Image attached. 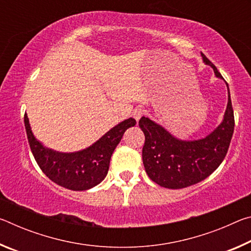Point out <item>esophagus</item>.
<instances>
[{"instance_id": "34e87169", "label": "esophagus", "mask_w": 251, "mask_h": 251, "mask_svg": "<svg viewBox=\"0 0 251 251\" xmlns=\"http://www.w3.org/2000/svg\"><path fill=\"white\" fill-rule=\"evenodd\" d=\"M144 114H145V110H144L143 108H136L133 112V117L138 122L144 116Z\"/></svg>"}]
</instances>
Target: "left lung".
Segmentation results:
<instances>
[{
    "instance_id": "1",
    "label": "left lung",
    "mask_w": 251,
    "mask_h": 251,
    "mask_svg": "<svg viewBox=\"0 0 251 251\" xmlns=\"http://www.w3.org/2000/svg\"><path fill=\"white\" fill-rule=\"evenodd\" d=\"M201 56L203 62L214 69L216 76L223 78L217 67L205 55ZM138 125L145 134L143 163L148 177L159 186L171 189L197 184L219 167L230 145L235 117L229 88L224 121L205 138L179 141L147 117H142Z\"/></svg>"
}]
</instances>
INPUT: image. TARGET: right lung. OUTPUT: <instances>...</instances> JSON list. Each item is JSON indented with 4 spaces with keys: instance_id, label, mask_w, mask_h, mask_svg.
<instances>
[{
    "instance_id": "obj_1",
    "label": "right lung",
    "mask_w": 251,
    "mask_h": 251,
    "mask_svg": "<svg viewBox=\"0 0 251 251\" xmlns=\"http://www.w3.org/2000/svg\"><path fill=\"white\" fill-rule=\"evenodd\" d=\"M29 147L37 165L55 184L71 190H87L99 185L107 175L110 157L120 144L125 130L136 125L128 118L113 127L86 150L64 154L45 148L34 137L27 115H24Z\"/></svg>"
}]
</instances>
